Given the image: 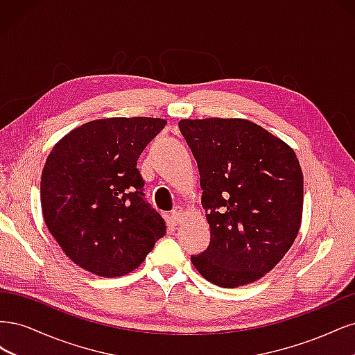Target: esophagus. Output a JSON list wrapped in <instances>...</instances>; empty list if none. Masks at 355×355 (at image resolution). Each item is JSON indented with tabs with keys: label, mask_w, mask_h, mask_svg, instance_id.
I'll return each mask as SVG.
<instances>
[{
	"label": "esophagus",
	"mask_w": 355,
	"mask_h": 355,
	"mask_svg": "<svg viewBox=\"0 0 355 355\" xmlns=\"http://www.w3.org/2000/svg\"><path fill=\"white\" fill-rule=\"evenodd\" d=\"M182 218H184V210H182V207H175L173 210H171V220H173L175 223H179L182 220Z\"/></svg>",
	"instance_id": "esophagus-1"
}]
</instances>
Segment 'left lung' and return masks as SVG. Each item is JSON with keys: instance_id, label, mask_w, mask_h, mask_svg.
<instances>
[{"instance_id": "1", "label": "left lung", "mask_w": 355, "mask_h": 355, "mask_svg": "<svg viewBox=\"0 0 355 355\" xmlns=\"http://www.w3.org/2000/svg\"><path fill=\"white\" fill-rule=\"evenodd\" d=\"M194 155L210 225V244L191 256L220 287L259 280L283 259L299 232L304 175L292 148L241 118L180 120Z\"/></svg>"}]
</instances>
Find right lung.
I'll return each mask as SVG.
<instances>
[{
  "instance_id": "1",
  "label": "right lung",
  "mask_w": 355,
  "mask_h": 355,
  "mask_svg": "<svg viewBox=\"0 0 355 355\" xmlns=\"http://www.w3.org/2000/svg\"><path fill=\"white\" fill-rule=\"evenodd\" d=\"M166 123L103 118L75 128L51 149L41 175L42 216L83 270L128 274L164 237L166 222L145 200L137 158Z\"/></svg>"
}]
</instances>
